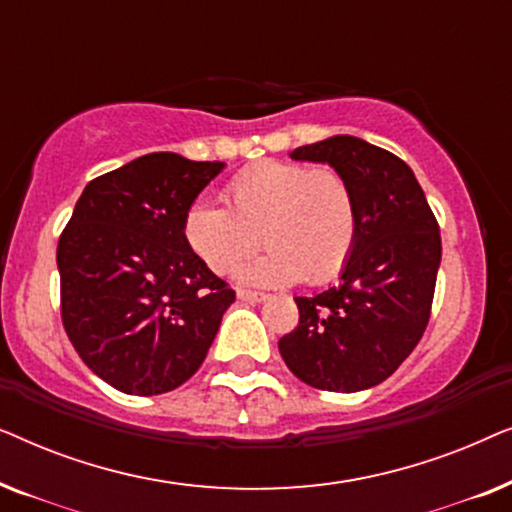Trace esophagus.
<instances>
[{
    "instance_id": "esophagus-1",
    "label": "esophagus",
    "mask_w": 512,
    "mask_h": 512,
    "mask_svg": "<svg viewBox=\"0 0 512 512\" xmlns=\"http://www.w3.org/2000/svg\"><path fill=\"white\" fill-rule=\"evenodd\" d=\"M237 298H240V300H247V303H263V300H268L270 296H268V293H261V291L240 289V291H237Z\"/></svg>"
}]
</instances>
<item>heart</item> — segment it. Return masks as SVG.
Here are the masks:
<instances>
[{
    "mask_svg": "<svg viewBox=\"0 0 512 512\" xmlns=\"http://www.w3.org/2000/svg\"><path fill=\"white\" fill-rule=\"evenodd\" d=\"M226 209L195 202L186 209V247L216 275H228L258 247L270 251L242 270L251 284H324L340 275L359 235L352 181L335 167L263 160L223 188Z\"/></svg>",
    "mask_w": 512,
    "mask_h": 512,
    "instance_id": "obj_1",
    "label": "heart"
}]
</instances>
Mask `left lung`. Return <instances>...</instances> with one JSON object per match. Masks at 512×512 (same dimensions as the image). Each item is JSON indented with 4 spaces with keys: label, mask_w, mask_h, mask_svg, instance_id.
<instances>
[{
    "label": "left lung",
    "mask_w": 512,
    "mask_h": 512,
    "mask_svg": "<svg viewBox=\"0 0 512 512\" xmlns=\"http://www.w3.org/2000/svg\"><path fill=\"white\" fill-rule=\"evenodd\" d=\"M291 158L328 163L352 181L359 235L342 282L296 298L298 326L279 340V354L314 389H370L408 359L429 324L438 221L410 167L359 137L298 146Z\"/></svg>",
    "instance_id": "1"
}]
</instances>
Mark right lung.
I'll return each instance as SVG.
<instances>
[{
  "mask_svg": "<svg viewBox=\"0 0 512 512\" xmlns=\"http://www.w3.org/2000/svg\"><path fill=\"white\" fill-rule=\"evenodd\" d=\"M221 170L146 153L90 181L62 230V326L83 363L123 394L184 384L235 300L181 235L186 209Z\"/></svg>",
  "mask_w": 512,
  "mask_h": 512,
  "instance_id": "1",
  "label": "right lung"
}]
</instances>
